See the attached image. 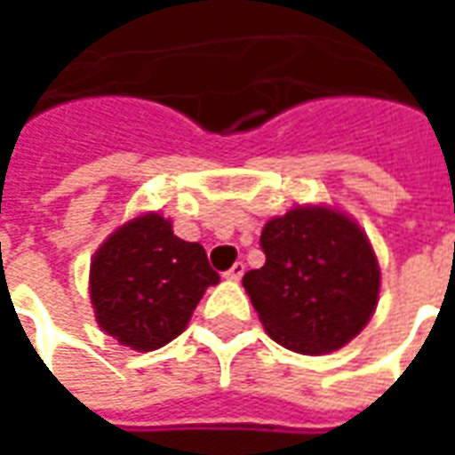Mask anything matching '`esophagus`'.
Returning a JSON list of instances; mask_svg holds the SVG:
<instances>
[{
	"instance_id": "1",
	"label": "esophagus",
	"mask_w": 455,
	"mask_h": 455,
	"mask_svg": "<svg viewBox=\"0 0 455 455\" xmlns=\"http://www.w3.org/2000/svg\"><path fill=\"white\" fill-rule=\"evenodd\" d=\"M243 273H246V266L238 260V263H234V266L228 267L227 273H224V277H227V280H241V277H243Z\"/></svg>"
}]
</instances>
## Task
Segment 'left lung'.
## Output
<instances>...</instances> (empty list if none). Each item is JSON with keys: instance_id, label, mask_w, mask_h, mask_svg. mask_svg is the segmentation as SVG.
<instances>
[{"instance_id": "8db88e82", "label": "left lung", "mask_w": 455, "mask_h": 455, "mask_svg": "<svg viewBox=\"0 0 455 455\" xmlns=\"http://www.w3.org/2000/svg\"><path fill=\"white\" fill-rule=\"evenodd\" d=\"M266 266L243 275L273 341L319 355L361 334L378 305L380 267L361 227L326 207H297L260 234Z\"/></svg>"}]
</instances>
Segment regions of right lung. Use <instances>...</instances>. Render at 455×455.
<instances>
[{
	"label": "right lung",
	"instance_id": "right-lung-1",
	"mask_svg": "<svg viewBox=\"0 0 455 455\" xmlns=\"http://www.w3.org/2000/svg\"><path fill=\"white\" fill-rule=\"evenodd\" d=\"M217 283L204 248L175 236L160 214L116 228L90 266L97 324L133 351H156L182 334L204 290Z\"/></svg>",
	"mask_w": 455,
	"mask_h": 455
}]
</instances>
